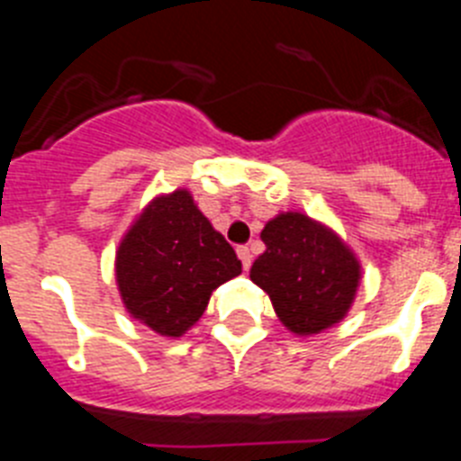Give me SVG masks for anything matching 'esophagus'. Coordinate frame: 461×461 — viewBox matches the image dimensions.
<instances>
[{
	"mask_svg": "<svg viewBox=\"0 0 461 461\" xmlns=\"http://www.w3.org/2000/svg\"><path fill=\"white\" fill-rule=\"evenodd\" d=\"M238 256H240V260H242L244 270H249V267H251V251H249V247H238Z\"/></svg>",
	"mask_w": 461,
	"mask_h": 461,
	"instance_id": "obj_1",
	"label": "esophagus"
}]
</instances>
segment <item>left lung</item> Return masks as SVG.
Listing matches in <instances>:
<instances>
[{"label":"left lung","mask_w":461,"mask_h":461,"mask_svg":"<svg viewBox=\"0 0 461 461\" xmlns=\"http://www.w3.org/2000/svg\"><path fill=\"white\" fill-rule=\"evenodd\" d=\"M266 251L251 281L270 295L293 335L309 337L341 323L356 303L362 266L337 230L303 212H279L260 230Z\"/></svg>","instance_id":"obj_1"}]
</instances>
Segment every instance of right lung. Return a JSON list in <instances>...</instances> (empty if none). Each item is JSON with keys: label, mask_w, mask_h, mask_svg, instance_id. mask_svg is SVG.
Here are the masks:
<instances>
[{"label": "right lung", "mask_w": 461, "mask_h": 461, "mask_svg": "<svg viewBox=\"0 0 461 461\" xmlns=\"http://www.w3.org/2000/svg\"><path fill=\"white\" fill-rule=\"evenodd\" d=\"M242 272L233 247L189 189L154 195L115 251V281L131 319L177 339L198 323L212 291Z\"/></svg>", "instance_id": "1"}]
</instances>
